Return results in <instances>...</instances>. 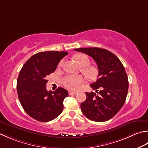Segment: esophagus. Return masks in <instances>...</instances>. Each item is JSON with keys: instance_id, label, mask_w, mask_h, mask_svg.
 <instances>
[{"instance_id": "34e87169", "label": "esophagus", "mask_w": 148, "mask_h": 148, "mask_svg": "<svg viewBox=\"0 0 148 148\" xmlns=\"http://www.w3.org/2000/svg\"><path fill=\"white\" fill-rule=\"evenodd\" d=\"M69 95H75L77 94L76 92H72V91H69Z\"/></svg>"}]
</instances>
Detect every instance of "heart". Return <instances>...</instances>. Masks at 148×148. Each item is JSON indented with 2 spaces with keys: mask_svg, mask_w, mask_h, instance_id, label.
Masks as SVG:
<instances>
[{
  "mask_svg": "<svg viewBox=\"0 0 148 148\" xmlns=\"http://www.w3.org/2000/svg\"><path fill=\"white\" fill-rule=\"evenodd\" d=\"M74 59L80 66H82L81 71L84 75L89 79H94L98 75V70L94 66L88 65L90 63V60L87 56L82 54L75 55ZM63 63V60H61L58 66H62ZM84 82V79L81 75H67L62 79L63 85L66 88L70 90H77L79 88L81 84Z\"/></svg>",
  "mask_w": 148,
  "mask_h": 148,
  "instance_id": "b5f03b06",
  "label": "heart"
}]
</instances>
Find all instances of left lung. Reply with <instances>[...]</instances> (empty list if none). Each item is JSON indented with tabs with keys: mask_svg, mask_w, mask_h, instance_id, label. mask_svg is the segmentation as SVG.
<instances>
[{
	"mask_svg": "<svg viewBox=\"0 0 148 148\" xmlns=\"http://www.w3.org/2000/svg\"><path fill=\"white\" fill-rule=\"evenodd\" d=\"M91 56L99 71L97 79L90 85L95 90L86 92V99L81 104L85 117L95 122H104L117 114L125 103L128 79L122 63L115 54L98 47L75 49Z\"/></svg>",
	"mask_w": 148,
	"mask_h": 148,
	"instance_id": "8db88e82",
	"label": "left lung"
}]
</instances>
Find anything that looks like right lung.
I'll return each instance as SVG.
<instances>
[{"instance_id": "right-lung-1", "label": "right lung", "mask_w": 148, "mask_h": 148, "mask_svg": "<svg viewBox=\"0 0 148 148\" xmlns=\"http://www.w3.org/2000/svg\"><path fill=\"white\" fill-rule=\"evenodd\" d=\"M67 54L65 51L40 52L31 56L20 71L16 84L19 101L25 112L36 121H51L63 111L67 90L58 87L48 92L46 84L49 75Z\"/></svg>"}]
</instances>
